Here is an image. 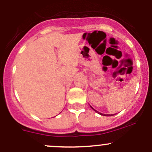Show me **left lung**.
Segmentation results:
<instances>
[{
	"label": "left lung",
	"instance_id": "left-lung-1",
	"mask_svg": "<svg viewBox=\"0 0 152 152\" xmlns=\"http://www.w3.org/2000/svg\"><path fill=\"white\" fill-rule=\"evenodd\" d=\"M91 108H92V107H91ZM92 109H93L94 110V111H96V113H98V114H100V115H103V116H113V115H112V114H102V113L99 112V111H96V110H95V109H94V108H92Z\"/></svg>",
	"mask_w": 152,
	"mask_h": 152
}]
</instances>
